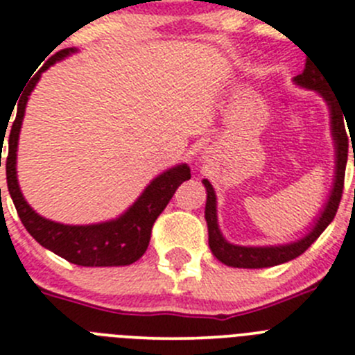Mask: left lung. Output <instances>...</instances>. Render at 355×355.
Wrapping results in <instances>:
<instances>
[{
	"label": "left lung",
	"mask_w": 355,
	"mask_h": 355,
	"mask_svg": "<svg viewBox=\"0 0 355 355\" xmlns=\"http://www.w3.org/2000/svg\"><path fill=\"white\" fill-rule=\"evenodd\" d=\"M297 85L309 88V90H315L322 98L326 101L329 107V116H331V135L333 142H335V180H333L331 194H329L328 202H326L324 209L321 211L319 218L315 220V225L309 234H305L302 239L295 241V243L279 244V246H239V244H232L222 236L218 229V220H216V196L213 191L211 184L208 180H202L206 192V208H205V218L208 223V243L211 253L218 258L222 263L229 265V267H239V269H263V267H274V265L284 263L293 258L300 257L315 239L322 234V230L333 222L336 215V209L340 206V199L343 194V180H345V166H347V156H349V135H347L345 123L343 121V104L340 98L336 97L335 92L326 86V76H322L321 69L315 64L307 60L305 69L302 74L295 76L293 79ZM349 126V125H347ZM352 140V137H350Z\"/></svg>",
	"instance_id": "8db88e82"
}]
</instances>
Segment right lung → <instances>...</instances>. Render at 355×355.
<instances>
[{
	"instance_id": "right-lung-1",
	"label": "right lung",
	"mask_w": 355,
	"mask_h": 355,
	"mask_svg": "<svg viewBox=\"0 0 355 355\" xmlns=\"http://www.w3.org/2000/svg\"><path fill=\"white\" fill-rule=\"evenodd\" d=\"M74 51L76 48H64V50L57 51L53 57H50V60L36 74L31 88H26V95L20 98L8 139V156H6L8 192L27 232L43 248L53 251L55 254L65 258L71 263L81 265V267L130 265L146 253L156 218L166 208L180 184L191 178V168L187 164L170 168L159 177L154 178L147 185L146 191L140 194V198L121 216H118L116 220H109V222L92 223V225H64V223L51 222V220L37 215L24 199L19 180H17V146H19L20 126H22L24 112H26L31 92L36 86L37 79L41 78V72H44L55 62L62 60ZM3 135L0 139L5 140Z\"/></svg>"
}]
</instances>
